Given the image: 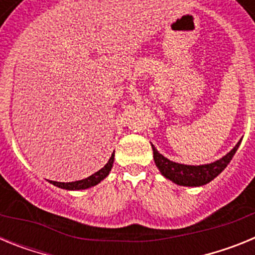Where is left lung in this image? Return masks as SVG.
Listing matches in <instances>:
<instances>
[{
    "label": "left lung",
    "instance_id": "left-lung-1",
    "mask_svg": "<svg viewBox=\"0 0 255 255\" xmlns=\"http://www.w3.org/2000/svg\"><path fill=\"white\" fill-rule=\"evenodd\" d=\"M239 145H240V141L225 157L213 162V163L202 164V166H188V164L176 163V162H172L166 158V157H163L153 145L152 148L155 164H157V167L159 168L161 173L166 179L171 180L177 185L200 186L204 185V184H208L209 181H212L226 168V166L233 159L234 154L238 150Z\"/></svg>",
    "mask_w": 255,
    "mask_h": 255
}]
</instances>
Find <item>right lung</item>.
I'll use <instances>...</instances> for the list:
<instances>
[{
	"instance_id": "add662e5",
	"label": "right lung",
	"mask_w": 255,
	"mask_h": 255,
	"mask_svg": "<svg viewBox=\"0 0 255 255\" xmlns=\"http://www.w3.org/2000/svg\"><path fill=\"white\" fill-rule=\"evenodd\" d=\"M114 157L115 152L112 153L111 158L108 159V162L106 163V166L103 168H101L100 171H97L96 173H93L92 176L87 177V179L79 180V181H73V182H58V181H51L53 185L58 186V188L67 189V190H82V189H88L91 186L97 185L98 182L102 181L106 176H107L110 171L112 168V164H114Z\"/></svg>"
}]
</instances>
